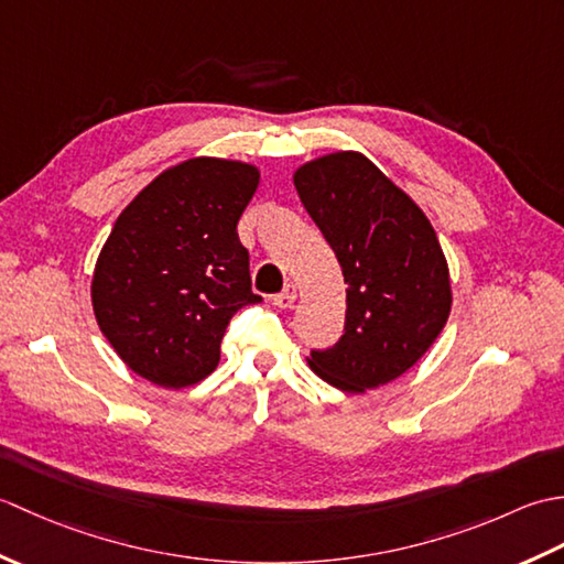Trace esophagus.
Returning <instances> with one entry per match:
<instances>
[{
    "instance_id": "esophagus-1",
    "label": "esophagus",
    "mask_w": 564,
    "mask_h": 564,
    "mask_svg": "<svg viewBox=\"0 0 564 564\" xmlns=\"http://www.w3.org/2000/svg\"><path fill=\"white\" fill-rule=\"evenodd\" d=\"M295 297H297V293H295V285L293 283H289L285 285V289L273 297V305L275 307H281V310H289V307H293V303H295Z\"/></svg>"
}]
</instances>
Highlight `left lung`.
<instances>
[{"label": "left lung", "instance_id": "left-lung-1", "mask_svg": "<svg viewBox=\"0 0 564 564\" xmlns=\"http://www.w3.org/2000/svg\"><path fill=\"white\" fill-rule=\"evenodd\" d=\"M293 184L349 285L341 339L307 364L344 392L388 386L429 351L451 315V273L436 230L356 150L301 164Z\"/></svg>", "mask_w": 564, "mask_h": 564}]
</instances>
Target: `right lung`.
Wrapping results in <instances>:
<instances>
[{
  "label": "right lung",
  "mask_w": 564,
  "mask_h": 564,
  "mask_svg": "<svg viewBox=\"0 0 564 564\" xmlns=\"http://www.w3.org/2000/svg\"><path fill=\"white\" fill-rule=\"evenodd\" d=\"M257 164L188 158L158 174L118 215L91 275V307L121 361L152 386H196L251 293L237 223L257 194Z\"/></svg>",
  "instance_id": "add662e5"
}]
</instances>
